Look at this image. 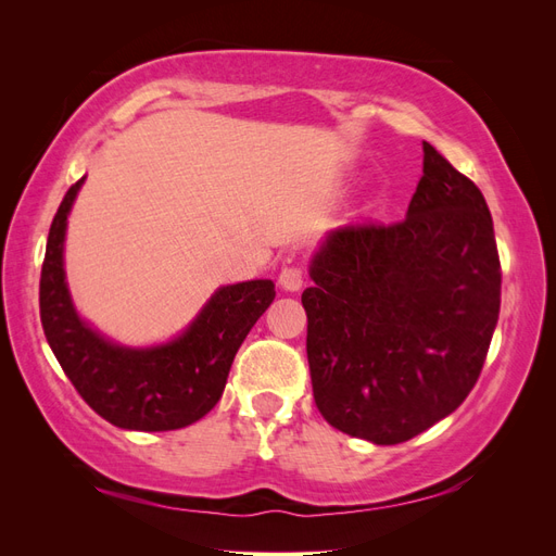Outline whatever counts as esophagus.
I'll use <instances>...</instances> for the list:
<instances>
[{"label":"esophagus","instance_id":"esophagus-1","mask_svg":"<svg viewBox=\"0 0 556 556\" xmlns=\"http://www.w3.org/2000/svg\"><path fill=\"white\" fill-rule=\"evenodd\" d=\"M278 282L282 290L296 292V290H301V285H304V274H301V268H296V266H285L278 276Z\"/></svg>","mask_w":556,"mask_h":556}]
</instances>
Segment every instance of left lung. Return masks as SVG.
I'll use <instances>...</instances> for the list:
<instances>
[{
	"instance_id": "obj_1",
	"label": "left lung",
	"mask_w": 556,
	"mask_h": 556,
	"mask_svg": "<svg viewBox=\"0 0 556 556\" xmlns=\"http://www.w3.org/2000/svg\"><path fill=\"white\" fill-rule=\"evenodd\" d=\"M422 150L406 220L331 229L301 294L315 406L376 445L410 441L457 410L498 323L486 201L431 143Z\"/></svg>"
}]
</instances>
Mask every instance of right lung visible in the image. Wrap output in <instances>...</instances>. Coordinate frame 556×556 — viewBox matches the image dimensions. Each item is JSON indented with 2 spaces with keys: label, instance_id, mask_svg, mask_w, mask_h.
Masks as SVG:
<instances>
[{
  "label": "right lung",
  "instance_id": "add662e5",
  "mask_svg": "<svg viewBox=\"0 0 556 556\" xmlns=\"http://www.w3.org/2000/svg\"><path fill=\"white\" fill-rule=\"evenodd\" d=\"M83 176L53 217L39 285L41 325L50 350L76 392L106 422L129 431H172L204 417L220 401L233 357L271 306V280L223 285L174 341L127 348L83 319L64 274L66 217Z\"/></svg>",
  "mask_w": 556,
  "mask_h": 556
}]
</instances>
